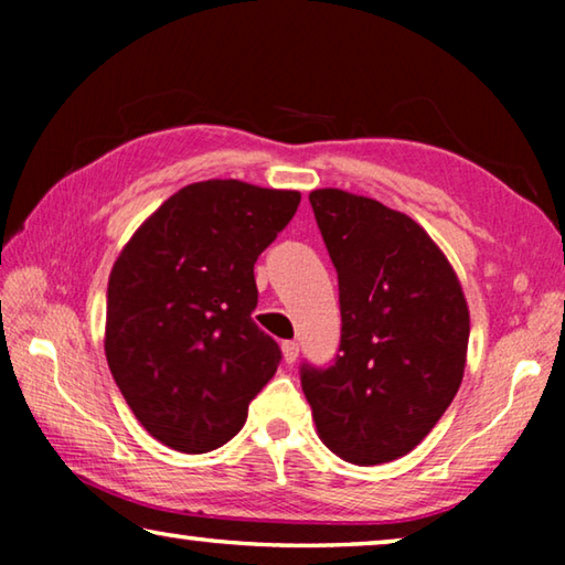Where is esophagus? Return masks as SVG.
Here are the masks:
<instances>
[{
    "mask_svg": "<svg viewBox=\"0 0 565 565\" xmlns=\"http://www.w3.org/2000/svg\"><path fill=\"white\" fill-rule=\"evenodd\" d=\"M281 353H284V361L291 366V363H296V359H299V343H296V341H284L281 343Z\"/></svg>",
    "mask_w": 565,
    "mask_h": 565,
    "instance_id": "esophagus-1",
    "label": "esophagus"
}]
</instances>
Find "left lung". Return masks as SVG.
Listing matches in <instances>:
<instances>
[{
  "label": "left lung",
  "mask_w": 565,
  "mask_h": 565,
  "mask_svg": "<svg viewBox=\"0 0 565 565\" xmlns=\"http://www.w3.org/2000/svg\"><path fill=\"white\" fill-rule=\"evenodd\" d=\"M309 202L339 274L341 353L329 369L303 363V396L343 461H396L461 386L471 331L461 281L411 216L341 189Z\"/></svg>",
  "instance_id": "1"
}]
</instances>
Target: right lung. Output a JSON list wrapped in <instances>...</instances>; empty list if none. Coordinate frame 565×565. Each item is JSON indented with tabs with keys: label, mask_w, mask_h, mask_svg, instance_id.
Segmentation results:
<instances>
[{
	"label": "right lung",
	"mask_w": 565,
	"mask_h": 565,
	"mask_svg": "<svg viewBox=\"0 0 565 565\" xmlns=\"http://www.w3.org/2000/svg\"><path fill=\"white\" fill-rule=\"evenodd\" d=\"M299 191L209 179L169 196L109 274L104 351L147 431L206 454L242 431L281 349L252 319L254 264L291 222Z\"/></svg>",
	"instance_id": "right-lung-1"
}]
</instances>
